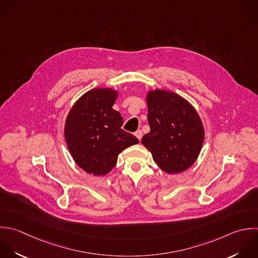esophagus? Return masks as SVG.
<instances>
[{
  "label": "esophagus",
  "instance_id": "esophagus-1",
  "mask_svg": "<svg viewBox=\"0 0 258 258\" xmlns=\"http://www.w3.org/2000/svg\"><path fill=\"white\" fill-rule=\"evenodd\" d=\"M135 136L141 141V139L143 138V132L141 130H138L136 133H135Z\"/></svg>",
  "mask_w": 258,
  "mask_h": 258
}]
</instances>
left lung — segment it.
<instances>
[{"label": "left lung", "mask_w": 258, "mask_h": 258, "mask_svg": "<svg viewBox=\"0 0 258 258\" xmlns=\"http://www.w3.org/2000/svg\"><path fill=\"white\" fill-rule=\"evenodd\" d=\"M150 133L142 139L162 171L178 174L198 159L204 125L195 107L184 97L165 89L150 90L146 96Z\"/></svg>", "instance_id": "8db88e82"}]
</instances>
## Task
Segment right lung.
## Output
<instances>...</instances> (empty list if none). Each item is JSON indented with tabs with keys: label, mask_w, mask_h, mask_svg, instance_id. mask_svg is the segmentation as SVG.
<instances>
[{
	"label": "right lung",
	"mask_w": 258,
	"mask_h": 258,
	"mask_svg": "<svg viewBox=\"0 0 258 258\" xmlns=\"http://www.w3.org/2000/svg\"><path fill=\"white\" fill-rule=\"evenodd\" d=\"M118 91L97 87L85 92L70 108L64 138L79 168L93 176H105L116 165L118 155L139 140L121 130L123 118L112 108Z\"/></svg>",
	"instance_id": "obj_1"
}]
</instances>
